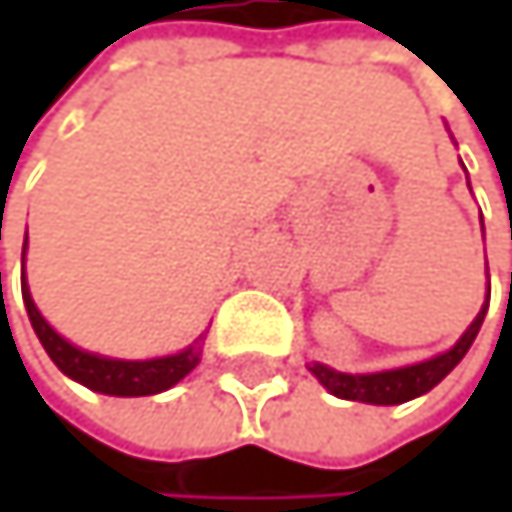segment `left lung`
<instances>
[{"mask_svg": "<svg viewBox=\"0 0 512 512\" xmlns=\"http://www.w3.org/2000/svg\"><path fill=\"white\" fill-rule=\"evenodd\" d=\"M485 310L488 304L479 310V316L473 319V325L464 331V338L451 347L448 353L442 356H433L427 362H418V365H408V368H396V371H378V375H344V371H334L328 365H319L313 362L310 371L319 378V384L341 396V399H353V402H371V405H399V402H408L415 399L427 390H433L451 368H455L470 344L476 341V334L482 328V319H485Z\"/></svg>", "mask_w": 512, "mask_h": 512, "instance_id": "1", "label": "left lung"}]
</instances>
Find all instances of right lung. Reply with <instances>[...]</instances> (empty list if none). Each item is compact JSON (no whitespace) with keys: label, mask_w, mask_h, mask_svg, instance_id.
Returning <instances> with one entry per match:
<instances>
[{"label":"right lung","mask_w":512,"mask_h":512,"mask_svg":"<svg viewBox=\"0 0 512 512\" xmlns=\"http://www.w3.org/2000/svg\"><path fill=\"white\" fill-rule=\"evenodd\" d=\"M24 251H27V242H24ZM24 304H27V316L33 322L36 338L42 341L51 362L61 368L67 378L85 384L94 393H107V396H153V393H162L178 381H184L199 365V356H202V347L193 344L184 353L147 359V362L104 359V356H94V353H85V350L67 344L61 334L42 319V313L36 310V304L30 298L27 279H24Z\"/></svg>","instance_id":"obj_1"}]
</instances>
